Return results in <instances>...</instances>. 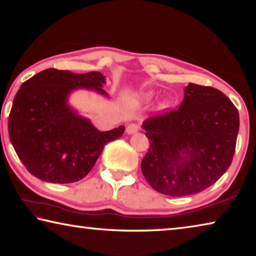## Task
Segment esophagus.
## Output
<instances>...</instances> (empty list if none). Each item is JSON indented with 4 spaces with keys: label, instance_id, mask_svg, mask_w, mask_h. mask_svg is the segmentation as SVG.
Here are the masks:
<instances>
[{
    "label": "esophagus",
    "instance_id": "obj_1",
    "mask_svg": "<svg viewBox=\"0 0 256 256\" xmlns=\"http://www.w3.org/2000/svg\"><path fill=\"white\" fill-rule=\"evenodd\" d=\"M138 130H140V126H138V124L131 123V124H128V126H126V133H128V134H133V133L138 132Z\"/></svg>",
    "mask_w": 256,
    "mask_h": 256
}]
</instances>
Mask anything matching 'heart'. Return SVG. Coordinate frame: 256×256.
<instances>
[{
    "label": "heart",
    "instance_id": "b5f03b06",
    "mask_svg": "<svg viewBox=\"0 0 256 256\" xmlns=\"http://www.w3.org/2000/svg\"><path fill=\"white\" fill-rule=\"evenodd\" d=\"M146 98H151V97H152V94H146ZM168 106V104L166 102H162V105H160V108H166Z\"/></svg>",
    "mask_w": 256,
    "mask_h": 256
}]
</instances>
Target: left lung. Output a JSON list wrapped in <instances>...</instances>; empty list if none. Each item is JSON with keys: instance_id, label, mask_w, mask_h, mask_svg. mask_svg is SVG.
<instances>
[{"instance_id": "left-lung-1", "label": "left lung", "mask_w": 256, "mask_h": 256, "mask_svg": "<svg viewBox=\"0 0 256 256\" xmlns=\"http://www.w3.org/2000/svg\"><path fill=\"white\" fill-rule=\"evenodd\" d=\"M150 148L141 170L151 188L170 196L202 192L232 164L240 115L230 99L212 86L188 84L180 108L146 118Z\"/></svg>"}]
</instances>
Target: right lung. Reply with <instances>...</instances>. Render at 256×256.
<instances>
[{
  "instance_id": "add662e5",
  "label": "right lung",
  "mask_w": 256,
  "mask_h": 256,
  "mask_svg": "<svg viewBox=\"0 0 256 256\" xmlns=\"http://www.w3.org/2000/svg\"><path fill=\"white\" fill-rule=\"evenodd\" d=\"M105 84L100 72L47 68L21 84L8 116V136L30 174L50 183H74L89 174L106 144L123 136V125L100 132L68 105L70 94L81 88L108 97Z\"/></svg>"
}]
</instances>
